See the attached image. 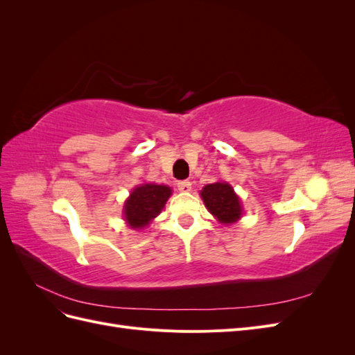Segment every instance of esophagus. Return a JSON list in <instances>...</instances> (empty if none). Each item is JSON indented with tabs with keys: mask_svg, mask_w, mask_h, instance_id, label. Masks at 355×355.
Segmentation results:
<instances>
[{
	"mask_svg": "<svg viewBox=\"0 0 355 355\" xmlns=\"http://www.w3.org/2000/svg\"><path fill=\"white\" fill-rule=\"evenodd\" d=\"M178 189L180 192H189L191 191V182L189 180H179L178 182Z\"/></svg>",
	"mask_w": 355,
	"mask_h": 355,
	"instance_id": "obj_1",
	"label": "esophagus"
}]
</instances>
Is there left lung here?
I'll use <instances>...</instances> for the list:
<instances>
[{"label": "left lung", "instance_id": "obj_1", "mask_svg": "<svg viewBox=\"0 0 355 355\" xmlns=\"http://www.w3.org/2000/svg\"><path fill=\"white\" fill-rule=\"evenodd\" d=\"M200 196L204 204H206L207 210L220 223L230 225L241 218L243 207L240 198L227 182H216V184L206 185L200 192Z\"/></svg>", "mask_w": 355, "mask_h": 355}]
</instances>
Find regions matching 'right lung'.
<instances>
[{
  "mask_svg": "<svg viewBox=\"0 0 355 355\" xmlns=\"http://www.w3.org/2000/svg\"><path fill=\"white\" fill-rule=\"evenodd\" d=\"M171 188L167 185L144 184L136 187L124 202V219L132 230H144L164 209Z\"/></svg>",
  "mask_w": 355,
  "mask_h": 355,
  "instance_id": "right-lung-1",
  "label": "right lung"
}]
</instances>
